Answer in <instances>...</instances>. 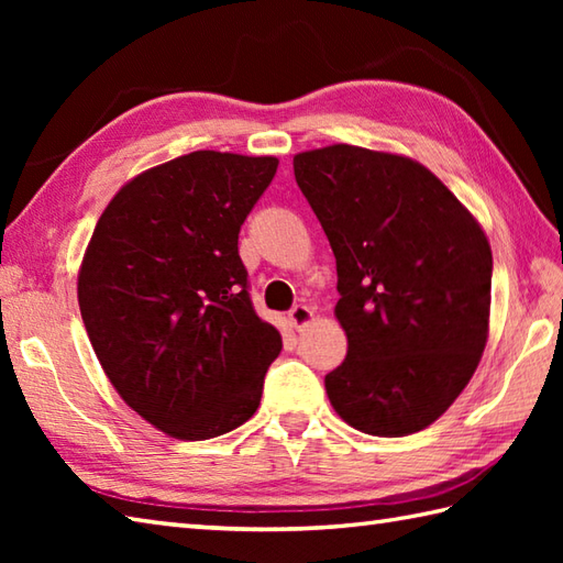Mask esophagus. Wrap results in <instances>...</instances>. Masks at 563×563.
<instances>
[{
  "mask_svg": "<svg viewBox=\"0 0 563 563\" xmlns=\"http://www.w3.org/2000/svg\"><path fill=\"white\" fill-rule=\"evenodd\" d=\"M288 319H290V324L297 329V331H302L309 321L314 319V312L312 309H309L307 305H295L290 312H288Z\"/></svg>",
  "mask_w": 563,
  "mask_h": 563,
  "instance_id": "obj_1",
  "label": "esophagus"
}]
</instances>
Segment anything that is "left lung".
Segmentation results:
<instances>
[{"instance_id":"1","label":"left lung","mask_w":563,"mask_h":563,"mask_svg":"<svg viewBox=\"0 0 563 563\" xmlns=\"http://www.w3.org/2000/svg\"><path fill=\"white\" fill-rule=\"evenodd\" d=\"M292 166L336 256L349 353L324 377L329 401L367 435L418 433L482 361L488 239L435 174L399 154L331 145Z\"/></svg>"}]
</instances>
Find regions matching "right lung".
Wrapping results in <instances>:
<instances>
[{
    "mask_svg": "<svg viewBox=\"0 0 563 563\" xmlns=\"http://www.w3.org/2000/svg\"><path fill=\"white\" fill-rule=\"evenodd\" d=\"M278 159L200 150L135 176L97 222L77 297L103 373L178 440L256 413L283 341L249 297L239 230Z\"/></svg>",
    "mask_w": 563,
    "mask_h": 563,
    "instance_id": "obj_1",
    "label": "right lung"
}]
</instances>
